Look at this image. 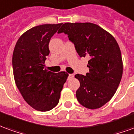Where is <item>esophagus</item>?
Wrapping results in <instances>:
<instances>
[{
    "label": "esophagus",
    "mask_w": 134,
    "mask_h": 134,
    "mask_svg": "<svg viewBox=\"0 0 134 134\" xmlns=\"http://www.w3.org/2000/svg\"><path fill=\"white\" fill-rule=\"evenodd\" d=\"M73 77H74V75H73V74H70L69 76H68V78H67V80H70L73 79Z\"/></svg>",
    "instance_id": "34e87169"
}]
</instances>
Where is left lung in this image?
<instances>
[{"instance_id":"1","label":"left lung","mask_w":134,"mask_h":134,"mask_svg":"<svg viewBox=\"0 0 134 134\" xmlns=\"http://www.w3.org/2000/svg\"><path fill=\"white\" fill-rule=\"evenodd\" d=\"M64 32L74 43L80 57H88L86 75H75L80 85L76 91L80 103L89 109L100 108L112 98L123 75L121 49L115 38L92 23H65Z\"/></svg>"}]
</instances>
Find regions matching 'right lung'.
Returning <instances> with one entry per match:
<instances>
[{"mask_svg": "<svg viewBox=\"0 0 134 134\" xmlns=\"http://www.w3.org/2000/svg\"><path fill=\"white\" fill-rule=\"evenodd\" d=\"M62 24H43L30 29L17 41L13 50V77L19 92L30 106L48 111L58 104L68 74L44 68L49 43Z\"/></svg>", "mask_w": 134, "mask_h": 134, "instance_id": "add662e5", "label": "right lung"}]
</instances>
